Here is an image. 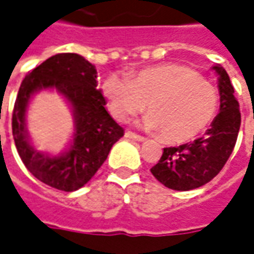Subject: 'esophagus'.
Returning <instances> with one entry per match:
<instances>
[{
  "mask_svg": "<svg viewBox=\"0 0 254 254\" xmlns=\"http://www.w3.org/2000/svg\"><path fill=\"white\" fill-rule=\"evenodd\" d=\"M125 136L129 137V139H133V140H137V141L144 140V137H143V136H140V134H137V133H133V132H130V130L125 132Z\"/></svg>",
  "mask_w": 254,
  "mask_h": 254,
  "instance_id": "1",
  "label": "esophagus"
}]
</instances>
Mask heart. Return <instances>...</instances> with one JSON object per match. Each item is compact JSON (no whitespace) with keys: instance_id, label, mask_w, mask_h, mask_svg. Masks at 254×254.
I'll return each instance as SVG.
<instances>
[{"instance_id":"heart-1","label":"heart","mask_w":254,"mask_h":254,"mask_svg":"<svg viewBox=\"0 0 254 254\" xmlns=\"http://www.w3.org/2000/svg\"><path fill=\"white\" fill-rule=\"evenodd\" d=\"M108 111L120 122L143 111V127L158 130L165 141H186L203 132L220 104L218 90L192 68L164 64L132 72L113 73L101 84Z\"/></svg>"}]
</instances>
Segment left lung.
<instances>
[{"mask_svg":"<svg viewBox=\"0 0 254 254\" xmlns=\"http://www.w3.org/2000/svg\"><path fill=\"white\" fill-rule=\"evenodd\" d=\"M213 69L218 75L221 104L210 129L192 143L165 147L150 170L158 182L174 190H192L206 185L218 175L235 147L241 127L239 103L227 70L220 65Z\"/></svg>","mask_w":254,"mask_h":254,"instance_id":"8db88e82","label":"left lung"}]
</instances>
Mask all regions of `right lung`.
Masks as SVG:
<instances>
[{
    "instance_id": "1",
    "label": "right lung",
    "mask_w": 254,
    "mask_h": 254,
    "mask_svg": "<svg viewBox=\"0 0 254 254\" xmlns=\"http://www.w3.org/2000/svg\"><path fill=\"white\" fill-rule=\"evenodd\" d=\"M97 70L82 55H53L23 79L12 114V134L25 167L43 184L64 192L84 186L103 165L115 141L124 136L105 110L97 89ZM43 88H55L68 100L75 117V134L68 152L51 157L30 144L25 130V110L31 96Z\"/></svg>"
}]
</instances>
